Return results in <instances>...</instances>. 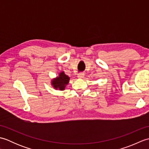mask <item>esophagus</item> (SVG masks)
<instances>
[{"label": "esophagus", "mask_w": 149, "mask_h": 149, "mask_svg": "<svg viewBox=\"0 0 149 149\" xmlns=\"http://www.w3.org/2000/svg\"><path fill=\"white\" fill-rule=\"evenodd\" d=\"M84 76V73H79V74L78 75H77V77L79 78H83Z\"/></svg>", "instance_id": "34e87169"}]
</instances>
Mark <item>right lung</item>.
Instances as JSON below:
<instances>
[{"instance_id": "add662e5", "label": "right lung", "mask_w": 149, "mask_h": 149, "mask_svg": "<svg viewBox=\"0 0 149 149\" xmlns=\"http://www.w3.org/2000/svg\"><path fill=\"white\" fill-rule=\"evenodd\" d=\"M69 79L70 78L68 75H65V73L62 72L59 74L58 77L52 81V84L55 89L59 88L60 90H63L65 89L66 85L68 83Z\"/></svg>"}]
</instances>
